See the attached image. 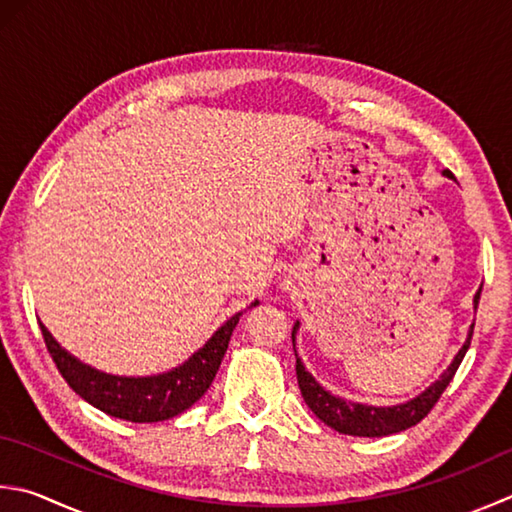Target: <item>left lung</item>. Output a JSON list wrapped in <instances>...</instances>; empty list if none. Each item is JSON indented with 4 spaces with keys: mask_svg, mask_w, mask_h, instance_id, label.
I'll return each instance as SVG.
<instances>
[{
    "mask_svg": "<svg viewBox=\"0 0 512 512\" xmlns=\"http://www.w3.org/2000/svg\"><path fill=\"white\" fill-rule=\"evenodd\" d=\"M444 175L453 177L450 170H444ZM479 295H482V288H479L475 295V308L479 304ZM297 328H299V322L293 326V346H295ZM473 330H475V322L468 330L464 346L459 348V353L455 355L453 364L444 370V375L439 377L435 384H430L422 395H417L415 399H410V402H406V404L377 408V406H366V404H353L337 395H330L326 388H322L315 382V377L308 373L302 364V359H299L295 353L297 384H299V390H302V397L308 404V408L313 410V413L322 419L326 426L335 428L337 433L353 435V437H386L393 433H402V430L422 422L430 410H433V406L439 402V397H442L446 386L450 384V379L455 377L459 364H462V359L470 346V339H473Z\"/></svg>",
    "mask_w": 512,
    "mask_h": 512,
    "instance_id": "obj_1",
    "label": "left lung"
}]
</instances>
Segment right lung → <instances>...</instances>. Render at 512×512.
I'll use <instances>...</instances> for the list:
<instances>
[{"label": "right lung", "instance_id": "right-lung-1", "mask_svg": "<svg viewBox=\"0 0 512 512\" xmlns=\"http://www.w3.org/2000/svg\"><path fill=\"white\" fill-rule=\"evenodd\" d=\"M257 304L259 302H253L250 306ZM239 317L242 313L233 315L222 328H217L215 335L182 366L150 377H119L90 368L59 346L44 324H39V328H42L46 348L57 370L79 397L104 410L110 417L148 424L164 422V419L184 413L206 393L208 386L213 384L219 364H222Z\"/></svg>", "mask_w": 512, "mask_h": 512}]
</instances>
